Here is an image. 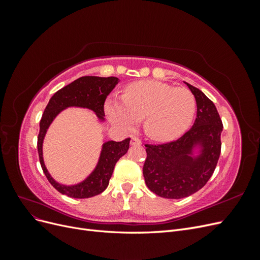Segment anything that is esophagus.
Here are the masks:
<instances>
[{
  "mask_svg": "<svg viewBox=\"0 0 260 260\" xmlns=\"http://www.w3.org/2000/svg\"><path fill=\"white\" fill-rule=\"evenodd\" d=\"M130 144L131 145H141V140L140 139H138V138H131V140H130Z\"/></svg>",
  "mask_w": 260,
  "mask_h": 260,
  "instance_id": "esophagus-1",
  "label": "esophagus"
}]
</instances>
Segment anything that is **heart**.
Returning a JSON list of instances; mask_svg holds the SVG:
<instances>
[{"instance_id":"heart-1","label":"heart","mask_w":260,"mask_h":260,"mask_svg":"<svg viewBox=\"0 0 260 260\" xmlns=\"http://www.w3.org/2000/svg\"><path fill=\"white\" fill-rule=\"evenodd\" d=\"M104 108L107 119L115 127L130 132L144 118L146 135L166 142L190 128L196 100L188 89L156 80H141L130 83L122 99L109 98Z\"/></svg>"}]
</instances>
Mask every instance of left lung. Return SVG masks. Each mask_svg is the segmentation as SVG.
<instances>
[{
	"label": "left lung",
	"mask_w": 260,
	"mask_h": 260,
	"mask_svg": "<svg viewBox=\"0 0 260 260\" xmlns=\"http://www.w3.org/2000/svg\"><path fill=\"white\" fill-rule=\"evenodd\" d=\"M184 83L198 106L192 128L172 142L145 144V183L156 195L171 200L187 198L201 190L214 174L221 152L223 125L215 104L200 89Z\"/></svg>",
	"instance_id": "1"
}]
</instances>
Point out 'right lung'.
I'll list each match as a JSON object with an SVG mask.
<instances>
[{"mask_svg":"<svg viewBox=\"0 0 260 260\" xmlns=\"http://www.w3.org/2000/svg\"><path fill=\"white\" fill-rule=\"evenodd\" d=\"M118 82L119 79L116 77L84 76L58 90L46 105L40 121L38 153L45 177L59 193L73 199H88L101 194L108 186L116 162L128 152L129 138L121 142H115V141L104 142L102 145L96 167L82 182L74 185H65L55 181L46 169L43 160V140L50 124L56 116L68 107H81L90 109L95 113L100 121H104L105 100Z\"/></svg>","mask_w":260,"mask_h":260,"instance_id":"add662e5","label":"right lung"}]
</instances>
